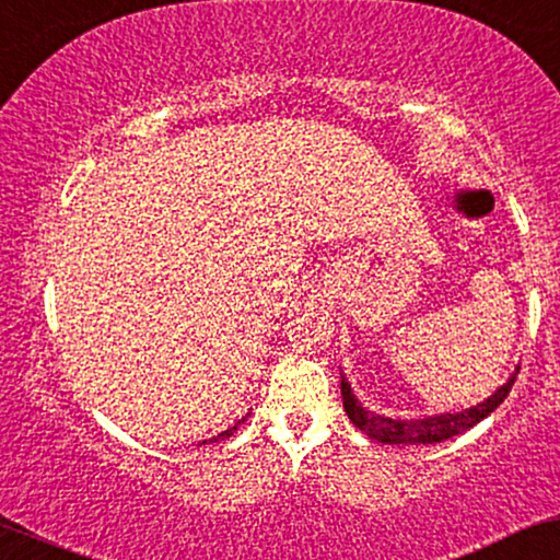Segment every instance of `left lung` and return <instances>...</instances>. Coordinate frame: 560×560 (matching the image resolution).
Wrapping results in <instances>:
<instances>
[{
  "instance_id": "1",
  "label": "left lung",
  "mask_w": 560,
  "mask_h": 560,
  "mask_svg": "<svg viewBox=\"0 0 560 560\" xmlns=\"http://www.w3.org/2000/svg\"><path fill=\"white\" fill-rule=\"evenodd\" d=\"M520 372H514V377ZM514 377L501 385L491 398L478 402L476 408L459 410V413H444V416H431V419H410V421H398V419H385V416L372 413V410L362 408V402L353 398L351 385L341 377V395H343V408L349 413L351 423L357 429H362L370 439H377L382 444H434L444 442V439H452L470 427H476L478 421H483L488 413H493L504 398L512 390Z\"/></svg>"
}]
</instances>
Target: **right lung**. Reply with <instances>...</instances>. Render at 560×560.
Instances as JSON below:
<instances>
[{
  "label": "right lung",
  "mask_w": 560,
  "mask_h": 560,
  "mask_svg": "<svg viewBox=\"0 0 560 560\" xmlns=\"http://www.w3.org/2000/svg\"><path fill=\"white\" fill-rule=\"evenodd\" d=\"M243 421H245V419H243ZM243 421H237V423H235V427H230L228 431H222V434L211 436V439H209V442H222V439H228V436L232 434V431H237V429H240V423H243ZM201 444H207V442H201Z\"/></svg>",
  "instance_id": "right-lung-1"
}]
</instances>
